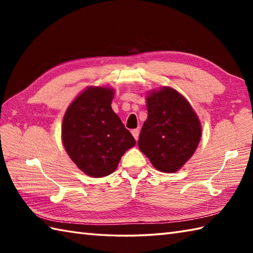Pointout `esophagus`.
<instances>
[{
	"label": "esophagus",
	"mask_w": 253,
	"mask_h": 253,
	"mask_svg": "<svg viewBox=\"0 0 253 253\" xmlns=\"http://www.w3.org/2000/svg\"><path fill=\"white\" fill-rule=\"evenodd\" d=\"M139 132H140V130H139L138 128H137V129H132V130H131L132 136H133V138L136 139V140H138V138H139Z\"/></svg>",
	"instance_id": "esophagus-1"
}]
</instances>
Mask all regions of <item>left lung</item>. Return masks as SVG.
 I'll use <instances>...</instances> for the list:
<instances>
[{
  "label": "left lung",
  "mask_w": 253,
  "mask_h": 253,
  "mask_svg": "<svg viewBox=\"0 0 253 253\" xmlns=\"http://www.w3.org/2000/svg\"><path fill=\"white\" fill-rule=\"evenodd\" d=\"M147 101L148 118L138 147L155 169L174 173L195 153L201 138L200 122L189 102L169 87L153 91Z\"/></svg>",
  "instance_id": "1"
}]
</instances>
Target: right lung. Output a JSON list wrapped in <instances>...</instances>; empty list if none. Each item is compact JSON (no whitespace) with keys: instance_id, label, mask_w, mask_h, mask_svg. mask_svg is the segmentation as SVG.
I'll use <instances>...</instances> for the list:
<instances>
[{"instance_id":"right-lung-1","label":"right lung","mask_w":253,"mask_h":253,"mask_svg":"<svg viewBox=\"0 0 253 253\" xmlns=\"http://www.w3.org/2000/svg\"><path fill=\"white\" fill-rule=\"evenodd\" d=\"M114 91L90 87L69 105L63 118L62 140L78 169L92 177L112 174L122 155L136 144L113 112Z\"/></svg>"}]
</instances>
